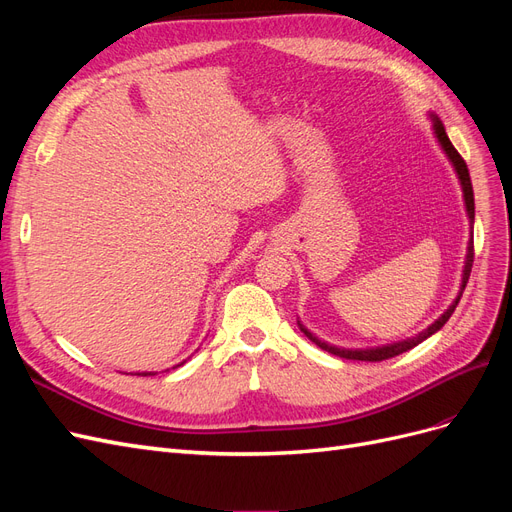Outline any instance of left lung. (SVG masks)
Masks as SVG:
<instances>
[{"label":"left lung","instance_id":"left-lung-1","mask_svg":"<svg viewBox=\"0 0 512 512\" xmlns=\"http://www.w3.org/2000/svg\"><path fill=\"white\" fill-rule=\"evenodd\" d=\"M431 119H433V132H436L438 143H440V147L444 149L446 158L451 160V164H453V168H455V173H457V177H459L461 190H463V200H466L468 218H470V224H474V190H472V181H470V173H468L466 160H463V158L459 156L457 149L453 147V143L448 141L446 130H444V126H442V121H440L436 115H431ZM472 262H474V239L470 237V243H468V254H466V267H463L461 290H459V294H457V299L453 301V305L448 307L446 312H444L436 322L429 324V327H427L425 331H421V333L414 335V337H410V339H404V342L389 344V346H380V348H367V350H346V348L329 346L327 342H320V339H318L316 335L309 333V331L303 327L301 322H299V327H301V331H303L309 339H312V342H314L316 346H320L322 350H327V352H331V354H335V356H342V359H352V361H371V363H376V361H386V359H393V356H397V354H401V352H408L410 348H414V346H418L421 342H425L427 337H431L433 333L440 331V329L444 327V324L448 322V318L453 316L455 307H457V303H459V299H461V294H463V290H466V284H468V280H470Z\"/></svg>","mask_w":512,"mask_h":512}]
</instances>
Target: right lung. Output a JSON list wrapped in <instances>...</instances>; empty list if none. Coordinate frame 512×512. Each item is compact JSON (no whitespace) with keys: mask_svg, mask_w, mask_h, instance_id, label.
Here are the masks:
<instances>
[{"mask_svg":"<svg viewBox=\"0 0 512 512\" xmlns=\"http://www.w3.org/2000/svg\"><path fill=\"white\" fill-rule=\"evenodd\" d=\"M143 376H153V374H151V371H149V374H147V371H145V374H143Z\"/></svg>","mask_w":512,"mask_h":512,"instance_id":"right-lung-1","label":"right lung"}]
</instances>
